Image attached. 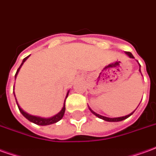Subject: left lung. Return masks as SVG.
<instances>
[{
	"instance_id": "left-lung-1",
	"label": "left lung",
	"mask_w": 156,
	"mask_h": 156,
	"mask_svg": "<svg viewBox=\"0 0 156 156\" xmlns=\"http://www.w3.org/2000/svg\"><path fill=\"white\" fill-rule=\"evenodd\" d=\"M126 54H127L129 57H131V58H134L133 57V55H132V53L131 52H129V51H127L126 52ZM140 66V65H139ZM139 71H140V68H139ZM140 73H141V71H140ZM89 110L92 112V110L91 109L89 108ZM96 116H98L99 118H101V119H103L105 120V121H107V122H120V121H122V120H125V119H127V117H129V116H131L132 114L133 113V112H132L131 114H129V115H127V116H122V117H115V118H109V117H105V116H101V115H99V114H97V113H95V112H92Z\"/></svg>"
}]
</instances>
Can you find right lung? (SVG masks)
I'll return each mask as SVG.
<instances>
[{"label":"right lung","instance_id":"add662e5","mask_svg":"<svg viewBox=\"0 0 156 156\" xmlns=\"http://www.w3.org/2000/svg\"><path fill=\"white\" fill-rule=\"evenodd\" d=\"M29 56L25 57L24 59L23 60V62H22L21 66L18 67L17 73H16V74H15V78H16V77H17V73H18L19 69L21 68L22 65L23 64V62H24L25 61L27 60V58H28ZM67 95H68V93H67ZM67 97H66V98H67ZM17 106H18V109H19L20 112H21L22 114H23V115L27 119L29 120V121L32 122H34V123L37 124V125H41V126H45V125H50V124H53V123H55V122H57L58 121H60V120L62 118L63 116H64V113H65V110H66V108H65V102H64V106H63L62 109V111H61L58 114H56L55 116H52V117H51V118H42V117H39V116H31V115H29V114H27L26 112H23V111L19 107V105H17Z\"/></svg>","mask_w":156,"mask_h":156}]
</instances>
